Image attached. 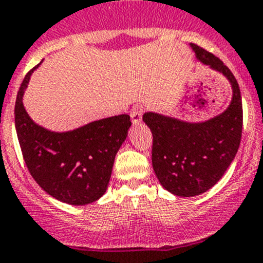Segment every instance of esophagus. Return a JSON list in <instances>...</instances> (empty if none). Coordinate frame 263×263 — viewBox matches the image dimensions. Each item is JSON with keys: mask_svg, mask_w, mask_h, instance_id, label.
<instances>
[{"mask_svg": "<svg viewBox=\"0 0 263 263\" xmlns=\"http://www.w3.org/2000/svg\"><path fill=\"white\" fill-rule=\"evenodd\" d=\"M143 114H144V107L143 106L136 105V106L132 107L131 119H132V123H134L135 126H137V124L141 122V117H143Z\"/></svg>", "mask_w": 263, "mask_h": 263, "instance_id": "obj_1", "label": "esophagus"}]
</instances>
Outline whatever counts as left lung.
Here are the masks:
<instances>
[{"label": "left lung", "instance_id": "8db88e82", "mask_svg": "<svg viewBox=\"0 0 263 263\" xmlns=\"http://www.w3.org/2000/svg\"><path fill=\"white\" fill-rule=\"evenodd\" d=\"M197 60L219 71L232 85L226 111L202 123L145 112L143 120L153 135L152 163L162 187L173 195L192 197L215 185L231 165L242 132L241 93L236 78L218 57L191 44Z\"/></svg>", "mask_w": 263, "mask_h": 263}]
</instances>
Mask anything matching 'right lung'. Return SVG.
<instances>
[{
	"label": "right lung",
	"instance_id": "add662e5",
	"mask_svg": "<svg viewBox=\"0 0 263 263\" xmlns=\"http://www.w3.org/2000/svg\"><path fill=\"white\" fill-rule=\"evenodd\" d=\"M32 68L19 88L15 128L32 178L51 197L70 205H87L106 192L115 154L131 127L129 115L96 120L68 132H51L36 124L23 106Z\"/></svg>",
	"mask_w": 263,
	"mask_h": 263
}]
</instances>
